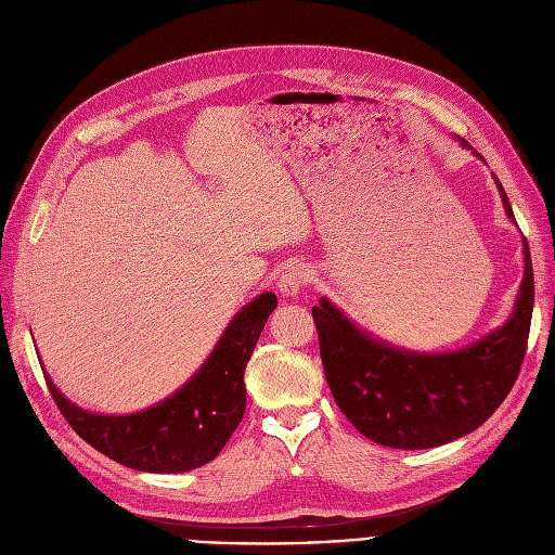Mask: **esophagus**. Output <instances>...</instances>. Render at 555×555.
I'll use <instances>...</instances> for the list:
<instances>
[{"mask_svg":"<svg viewBox=\"0 0 555 555\" xmlns=\"http://www.w3.org/2000/svg\"><path fill=\"white\" fill-rule=\"evenodd\" d=\"M306 283H309V270H306L304 264H291V267H285L276 285H279L281 295L297 297Z\"/></svg>","mask_w":555,"mask_h":555,"instance_id":"1","label":"esophagus"}]
</instances>
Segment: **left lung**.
Segmentation results:
<instances>
[{"label": "left lung", "mask_w": 555, "mask_h": 555, "mask_svg": "<svg viewBox=\"0 0 555 555\" xmlns=\"http://www.w3.org/2000/svg\"><path fill=\"white\" fill-rule=\"evenodd\" d=\"M457 141L474 151L468 141ZM474 155L485 162L480 153ZM494 180L515 223L503 184ZM532 301L535 283L526 240L515 309L494 332L455 352H414L386 343L320 297L313 320L336 404L363 437L388 448H437L474 433L501 406L521 371Z\"/></svg>", "instance_id": "1"}]
</instances>
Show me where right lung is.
Instances as JSON below:
<instances>
[{"label":"right lung","mask_w":555,"mask_h":555,"mask_svg":"<svg viewBox=\"0 0 555 555\" xmlns=\"http://www.w3.org/2000/svg\"><path fill=\"white\" fill-rule=\"evenodd\" d=\"M276 295L262 293L233 315L210 357L169 398L132 414H98L46 379L75 433L109 460L146 474H184L212 462L244 416V367Z\"/></svg>","instance_id":"right-lung-1"}]
</instances>
